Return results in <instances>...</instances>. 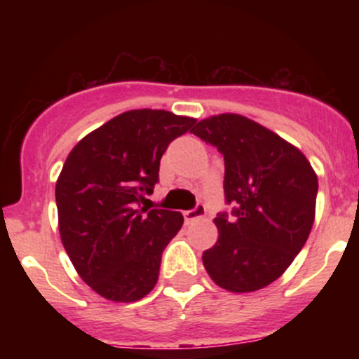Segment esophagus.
I'll return each instance as SVG.
<instances>
[{
	"mask_svg": "<svg viewBox=\"0 0 359 359\" xmlns=\"http://www.w3.org/2000/svg\"><path fill=\"white\" fill-rule=\"evenodd\" d=\"M205 216V208L204 204H197L194 209H189V211L184 212V217L187 222H192L196 219H201V217Z\"/></svg>",
	"mask_w": 359,
	"mask_h": 359,
	"instance_id": "1",
	"label": "esophagus"
}]
</instances>
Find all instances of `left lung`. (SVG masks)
Instances as JSON below:
<instances>
[{
	"instance_id": "obj_1",
	"label": "left lung",
	"mask_w": 359,
	"mask_h": 359,
	"mask_svg": "<svg viewBox=\"0 0 359 359\" xmlns=\"http://www.w3.org/2000/svg\"><path fill=\"white\" fill-rule=\"evenodd\" d=\"M224 156L226 203L219 238L203 253L204 269L236 294L270 285L306 245L314 224L317 175L306 155L269 128L241 114L205 118L192 128Z\"/></svg>"
}]
</instances>
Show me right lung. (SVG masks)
Listing matches in <instances>:
<instances>
[{"instance_id": "add662e5", "label": "right lung", "mask_w": 359, "mask_h": 359, "mask_svg": "<svg viewBox=\"0 0 359 359\" xmlns=\"http://www.w3.org/2000/svg\"><path fill=\"white\" fill-rule=\"evenodd\" d=\"M196 119L131 109L72 148L55 185L60 240L79 277L101 297L137 302L158 280L184 216L140 208L158 182L160 158Z\"/></svg>"}]
</instances>
